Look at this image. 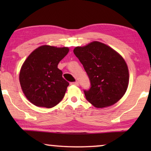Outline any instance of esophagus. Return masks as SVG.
<instances>
[{
    "instance_id": "esophagus-1",
    "label": "esophagus",
    "mask_w": 151,
    "mask_h": 151,
    "mask_svg": "<svg viewBox=\"0 0 151 151\" xmlns=\"http://www.w3.org/2000/svg\"><path fill=\"white\" fill-rule=\"evenodd\" d=\"M71 84V85H76V86H78V84H79V83H78V81H76V82H71V83H70Z\"/></svg>"
}]
</instances>
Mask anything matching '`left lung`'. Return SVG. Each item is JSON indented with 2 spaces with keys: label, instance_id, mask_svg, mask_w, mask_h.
Listing matches in <instances>:
<instances>
[{
  "label": "left lung",
  "instance_id": "8db88e82",
  "mask_svg": "<svg viewBox=\"0 0 151 151\" xmlns=\"http://www.w3.org/2000/svg\"><path fill=\"white\" fill-rule=\"evenodd\" d=\"M73 53L90 80V88L84 90L86 100L97 108L111 106L120 100L129 79L123 58L110 47L97 41L76 47Z\"/></svg>",
  "mask_w": 151,
  "mask_h": 151
}]
</instances>
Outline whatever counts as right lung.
I'll use <instances>...</instances> for the list:
<instances>
[{"label": "right lung", "mask_w": 151, "mask_h": 151, "mask_svg": "<svg viewBox=\"0 0 151 151\" xmlns=\"http://www.w3.org/2000/svg\"><path fill=\"white\" fill-rule=\"evenodd\" d=\"M69 52L67 47L44 45L29 55L20 69L19 80L26 98L37 106L51 108L63 100L69 83L58 65Z\"/></svg>", "instance_id": "1"}]
</instances>
